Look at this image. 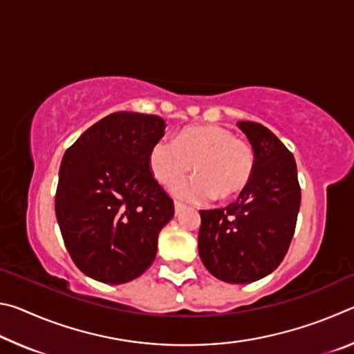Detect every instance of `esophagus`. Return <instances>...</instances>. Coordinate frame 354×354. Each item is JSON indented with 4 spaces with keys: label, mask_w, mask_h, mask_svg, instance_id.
<instances>
[{
    "label": "esophagus",
    "mask_w": 354,
    "mask_h": 354,
    "mask_svg": "<svg viewBox=\"0 0 354 354\" xmlns=\"http://www.w3.org/2000/svg\"><path fill=\"white\" fill-rule=\"evenodd\" d=\"M184 207H185V206L183 205V203H179V201H175V214H176V215H178L179 212H181Z\"/></svg>",
    "instance_id": "1"
}]
</instances>
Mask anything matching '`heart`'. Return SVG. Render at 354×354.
I'll return each mask as SVG.
<instances>
[{"instance_id": "obj_1", "label": "heart", "mask_w": 354, "mask_h": 354, "mask_svg": "<svg viewBox=\"0 0 354 354\" xmlns=\"http://www.w3.org/2000/svg\"><path fill=\"white\" fill-rule=\"evenodd\" d=\"M192 165L196 176L176 183L173 195L190 203H205L214 196L226 200L241 194L251 181L254 154L247 142L217 124L184 128L175 142L160 139L149 148L148 167L159 184L178 181Z\"/></svg>"}]
</instances>
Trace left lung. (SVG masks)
<instances>
[{
    "instance_id": "left-lung-1",
    "label": "left lung",
    "mask_w": 354,
    "mask_h": 354,
    "mask_svg": "<svg viewBox=\"0 0 354 354\" xmlns=\"http://www.w3.org/2000/svg\"><path fill=\"white\" fill-rule=\"evenodd\" d=\"M254 153V170L225 209L200 211L198 253L215 278L248 284L270 274L289 250L301 203L297 164L270 129L239 122Z\"/></svg>"
}]
</instances>
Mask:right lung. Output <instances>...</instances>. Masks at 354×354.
Segmentation results:
<instances>
[{
	"label": "right lung",
	"instance_id": "add662e5",
	"mask_svg": "<svg viewBox=\"0 0 354 354\" xmlns=\"http://www.w3.org/2000/svg\"><path fill=\"white\" fill-rule=\"evenodd\" d=\"M164 118L115 112L65 151L56 218L71 259L100 283L139 278L158 253L175 207L153 178L148 153L165 133Z\"/></svg>",
	"mask_w": 354,
	"mask_h": 354
}]
</instances>
